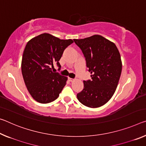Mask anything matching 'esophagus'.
<instances>
[{
    "label": "esophagus",
    "mask_w": 146,
    "mask_h": 146,
    "mask_svg": "<svg viewBox=\"0 0 146 146\" xmlns=\"http://www.w3.org/2000/svg\"><path fill=\"white\" fill-rule=\"evenodd\" d=\"M68 80L69 81H70V82H73V81H74V79L73 78H68Z\"/></svg>",
    "instance_id": "esophagus-1"
}]
</instances>
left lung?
I'll return each mask as SVG.
<instances>
[{"label":"left lung","mask_w":146,"mask_h":146,"mask_svg":"<svg viewBox=\"0 0 146 146\" xmlns=\"http://www.w3.org/2000/svg\"><path fill=\"white\" fill-rule=\"evenodd\" d=\"M86 61L92 80L83 81L84 89L78 100L90 108H98L108 102L118 84L122 69L119 52L114 43L100 35L75 39Z\"/></svg>","instance_id":"left-lung-1"}]
</instances>
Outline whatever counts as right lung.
I'll return each mask as SVG.
<instances>
[{"label":"right lung","instance_id":"1","mask_svg":"<svg viewBox=\"0 0 146 146\" xmlns=\"http://www.w3.org/2000/svg\"><path fill=\"white\" fill-rule=\"evenodd\" d=\"M73 43L71 39L60 40L43 33L28 41L23 52L21 71L27 88L37 102L48 103L58 98L68 77L54 73L52 68L59 60L64 50Z\"/></svg>","mask_w":146,"mask_h":146}]
</instances>
